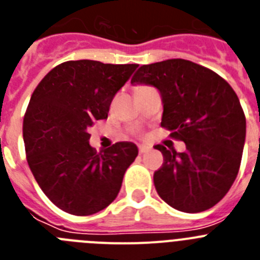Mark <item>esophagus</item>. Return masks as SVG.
<instances>
[{"label":"esophagus","instance_id":"obj_1","mask_svg":"<svg viewBox=\"0 0 260 260\" xmlns=\"http://www.w3.org/2000/svg\"><path fill=\"white\" fill-rule=\"evenodd\" d=\"M151 150V147L148 146H144V144H141V146H138V151H139V153H146L148 152V151Z\"/></svg>","mask_w":260,"mask_h":260}]
</instances>
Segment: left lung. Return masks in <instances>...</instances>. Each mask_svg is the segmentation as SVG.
<instances>
[{
    "label": "left lung",
    "mask_w": 260,
    "mask_h": 260,
    "mask_svg": "<svg viewBox=\"0 0 260 260\" xmlns=\"http://www.w3.org/2000/svg\"><path fill=\"white\" fill-rule=\"evenodd\" d=\"M132 83L160 91L161 127L186 144L185 152L155 146L164 156L153 174L158 197L182 212L213 207L237 177L246 137V118L234 89L215 71L182 58L141 66Z\"/></svg>",
    "instance_id": "left-lung-1"
}]
</instances>
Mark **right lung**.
<instances>
[{"instance_id":"obj_1","label":"right lung","mask_w":260,"mask_h":260,"mask_svg":"<svg viewBox=\"0 0 260 260\" xmlns=\"http://www.w3.org/2000/svg\"><path fill=\"white\" fill-rule=\"evenodd\" d=\"M137 63L91 59L62 62L41 79L23 118L27 162L40 189L65 212L88 216L118 195L123 174L138 156L130 142L98 152L89 126L108 118L110 103Z\"/></svg>"}]
</instances>
